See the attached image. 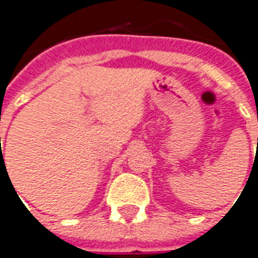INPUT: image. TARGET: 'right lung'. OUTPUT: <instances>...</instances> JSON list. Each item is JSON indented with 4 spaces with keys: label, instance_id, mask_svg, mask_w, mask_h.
Listing matches in <instances>:
<instances>
[{
    "label": "right lung",
    "instance_id": "1",
    "mask_svg": "<svg viewBox=\"0 0 258 258\" xmlns=\"http://www.w3.org/2000/svg\"><path fill=\"white\" fill-rule=\"evenodd\" d=\"M4 166H5V164H4Z\"/></svg>",
    "mask_w": 258,
    "mask_h": 258
}]
</instances>
